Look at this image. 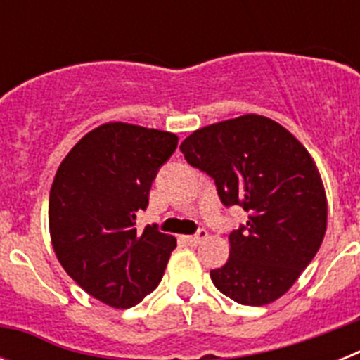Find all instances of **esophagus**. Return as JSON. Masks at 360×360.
<instances>
[{
  "label": "esophagus",
  "mask_w": 360,
  "mask_h": 360,
  "mask_svg": "<svg viewBox=\"0 0 360 360\" xmlns=\"http://www.w3.org/2000/svg\"><path fill=\"white\" fill-rule=\"evenodd\" d=\"M205 238H207V231H205V229H200V231L196 232V234H193V236H186V241L189 245H193V247H196V245L202 243Z\"/></svg>",
  "instance_id": "1"
}]
</instances>
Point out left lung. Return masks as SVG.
Returning <instances> with one entry per match:
<instances>
[{"label":"left lung","mask_w":360,"mask_h":360,"mask_svg":"<svg viewBox=\"0 0 360 360\" xmlns=\"http://www.w3.org/2000/svg\"><path fill=\"white\" fill-rule=\"evenodd\" d=\"M180 151L214 180L225 207L249 212L247 224L229 236L227 263L211 270L214 287L247 307L281 297L314 259L326 231V195L310 153L262 115L198 129Z\"/></svg>","instance_id":"left-lung-1"}]
</instances>
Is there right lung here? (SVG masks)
I'll list each match as a JSON object with an SVG mask.
<instances>
[{"mask_svg": "<svg viewBox=\"0 0 360 360\" xmlns=\"http://www.w3.org/2000/svg\"><path fill=\"white\" fill-rule=\"evenodd\" d=\"M178 136L103 124L66 155L49 200L50 236L63 269L95 299L131 308L158 287L176 240L157 225L135 229L158 169Z\"/></svg>", "mask_w": 360, "mask_h": 360, "instance_id": "1", "label": "right lung"}]
</instances>
